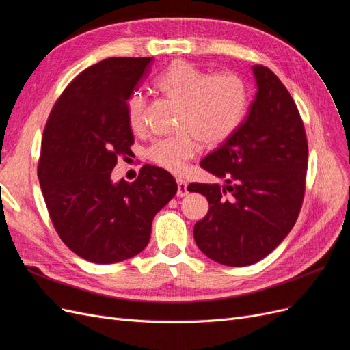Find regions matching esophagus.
<instances>
[{
	"mask_svg": "<svg viewBox=\"0 0 350 350\" xmlns=\"http://www.w3.org/2000/svg\"><path fill=\"white\" fill-rule=\"evenodd\" d=\"M176 184H178V197H185L188 194V184L184 178H176Z\"/></svg>",
	"mask_w": 350,
	"mask_h": 350,
	"instance_id": "34e87169",
	"label": "esophagus"
}]
</instances>
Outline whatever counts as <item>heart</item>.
Masks as SVG:
<instances>
[{
    "mask_svg": "<svg viewBox=\"0 0 350 350\" xmlns=\"http://www.w3.org/2000/svg\"><path fill=\"white\" fill-rule=\"evenodd\" d=\"M166 98L179 102L178 129L181 131L156 139L146 154L166 171H181L198 149V139L215 146L237 131L248 107L247 84L235 72L208 74L187 61H175L154 79ZM146 99L134 92L126 100V118L134 131L144 125Z\"/></svg>",
    "mask_w": 350,
    "mask_h": 350,
    "instance_id": "heart-1",
    "label": "heart"
}]
</instances>
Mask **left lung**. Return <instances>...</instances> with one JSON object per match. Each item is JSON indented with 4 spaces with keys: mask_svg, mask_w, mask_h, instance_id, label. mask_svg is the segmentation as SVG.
<instances>
[{
    "mask_svg": "<svg viewBox=\"0 0 350 350\" xmlns=\"http://www.w3.org/2000/svg\"><path fill=\"white\" fill-rule=\"evenodd\" d=\"M257 94L237 131L200 166L225 185L191 183L207 215L194 225L197 247L230 267L262 260L288 237L305 194L308 143L291 93L271 70L252 67Z\"/></svg>",
    "mask_w": 350,
    "mask_h": 350,
    "instance_id": "obj_1",
    "label": "left lung"
}]
</instances>
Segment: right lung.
<instances>
[{
  "label": "right lung",
  "instance_id": "add662e5",
  "mask_svg": "<svg viewBox=\"0 0 350 350\" xmlns=\"http://www.w3.org/2000/svg\"><path fill=\"white\" fill-rule=\"evenodd\" d=\"M152 58L113 57L74 79L46 121L38 165L42 194L57 234L79 257L111 264L142 252L152 221L176 194L174 176L144 165L135 181L113 183L134 135L126 100Z\"/></svg>",
  "mask_w": 350,
  "mask_h": 350
}]
</instances>
